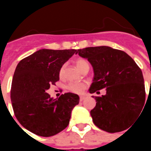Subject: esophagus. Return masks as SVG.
<instances>
[{
  "mask_svg": "<svg viewBox=\"0 0 151 151\" xmlns=\"http://www.w3.org/2000/svg\"><path fill=\"white\" fill-rule=\"evenodd\" d=\"M85 98V97H84V96H80V101H83Z\"/></svg>",
  "mask_w": 151,
  "mask_h": 151,
  "instance_id": "obj_1",
  "label": "esophagus"
}]
</instances>
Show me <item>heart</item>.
<instances>
[{"instance_id":"1","label":"heart","mask_w":151,"mask_h":151,"mask_svg":"<svg viewBox=\"0 0 151 151\" xmlns=\"http://www.w3.org/2000/svg\"><path fill=\"white\" fill-rule=\"evenodd\" d=\"M76 65L78 69L81 72L85 70V69H89L88 63L85 60V59H82V58H78V59H77L76 60ZM65 67H66V65L63 64L60 67V69L59 75L60 77L63 76L64 72H65ZM86 88H87V83H85L84 82H70L66 86V88L69 91L75 93V94H82Z\"/></svg>"}]
</instances>
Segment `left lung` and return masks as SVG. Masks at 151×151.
<instances>
[{"label":"left lung","instance_id":"8db88e82","mask_svg":"<svg viewBox=\"0 0 151 151\" xmlns=\"http://www.w3.org/2000/svg\"><path fill=\"white\" fill-rule=\"evenodd\" d=\"M80 57L88 59L94 76L89 92L106 88V94L94 97L96 106L91 116L96 126L114 133L127 129L140 115L145 104L143 74L125 52L110 47L79 49Z\"/></svg>","mask_w":151,"mask_h":151}]
</instances>
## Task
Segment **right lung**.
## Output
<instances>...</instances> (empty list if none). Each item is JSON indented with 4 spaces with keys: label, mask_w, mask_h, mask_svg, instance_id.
Listing matches in <instances>:
<instances>
[{
    "label": "right lung",
    "mask_w": 151,
    "mask_h": 151,
    "mask_svg": "<svg viewBox=\"0 0 151 151\" xmlns=\"http://www.w3.org/2000/svg\"><path fill=\"white\" fill-rule=\"evenodd\" d=\"M76 53L74 49H41L17 65L10 99L16 118L31 132L50 137L69 125L72 110L78 104L79 97L69 92L53 99L46 91L59 81L60 67Z\"/></svg>",
    "instance_id": "1"
}]
</instances>
